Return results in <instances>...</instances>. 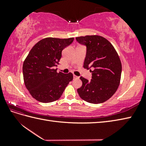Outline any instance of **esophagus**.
Listing matches in <instances>:
<instances>
[{
  "mask_svg": "<svg viewBox=\"0 0 146 146\" xmlns=\"http://www.w3.org/2000/svg\"><path fill=\"white\" fill-rule=\"evenodd\" d=\"M73 78H75V79H78L79 77L78 76H76V75H73Z\"/></svg>",
  "mask_w": 146,
  "mask_h": 146,
  "instance_id": "obj_1",
  "label": "esophagus"
}]
</instances>
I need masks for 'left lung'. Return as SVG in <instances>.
I'll use <instances>...</instances> for the list:
<instances>
[{"label":"left lung","instance_id":"1","mask_svg":"<svg viewBox=\"0 0 146 146\" xmlns=\"http://www.w3.org/2000/svg\"><path fill=\"white\" fill-rule=\"evenodd\" d=\"M76 41L86 46L84 68L90 70L92 79L80 77L82 86L77 90L83 100L91 104H101L112 97L120 85L122 64L113 45L100 36L76 37Z\"/></svg>","mask_w":146,"mask_h":146}]
</instances>
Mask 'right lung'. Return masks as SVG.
I'll return each instance as SVG.
<instances>
[{"label":"right lung","instance_id":"1","mask_svg":"<svg viewBox=\"0 0 146 146\" xmlns=\"http://www.w3.org/2000/svg\"><path fill=\"white\" fill-rule=\"evenodd\" d=\"M74 38H46L31 49L23 66L24 84L32 97L40 102L58 100L72 81L73 74L57 72L62 51L73 42Z\"/></svg>","mask_w":146,"mask_h":146}]
</instances>
